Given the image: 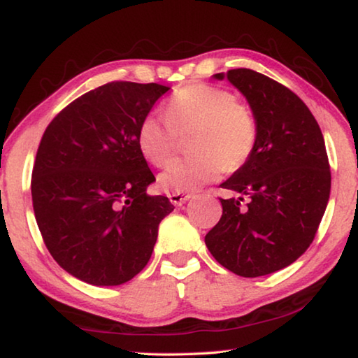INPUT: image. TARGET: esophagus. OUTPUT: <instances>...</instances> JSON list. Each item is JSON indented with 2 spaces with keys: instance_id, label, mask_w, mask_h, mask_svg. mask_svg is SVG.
I'll use <instances>...</instances> for the list:
<instances>
[{
  "instance_id": "34e87169",
  "label": "esophagus",
  "mask_w": 358,
  "mask_h": 358,
  "mask_svg": "<svg viewBox=\"0 0 358 358\" xmlns=\"http://www.w3.org/2000/svg\"><path fill=\"white\" fill-rule=\"evenodd\" d=\"M167 197H169V201H171V203L175 205V207H181V205L186 203L191 199L189 194H180V192H171Z\"/></svg>"
}]
</instances>
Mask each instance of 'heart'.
Wrapping results in <instances>:
<instances>
[{
  "label": "heart",
  "mask_w": 358,
  "mask_h": 358,
  "mask_svg": "<svg viewBox=\"0 0 358 358\" xmlns=\"http://www.w3.org/2000/svg\"><path fill=\"white\" fill-rule=\"evenodd\" d=\"M178 136H192L191 157H177L157 177L167 192L191 194L245 167L256 153L259 129L252 110L232 92L210 83H189L177 90L166 115L148 113L137 131V145L150 164L162 166L173 156Z\"/></svg>",
  "instance_id": "b5f03b06"
}]
</instances>
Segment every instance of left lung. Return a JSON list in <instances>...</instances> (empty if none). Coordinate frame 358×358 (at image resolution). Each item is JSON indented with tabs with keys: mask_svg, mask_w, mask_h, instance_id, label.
I'll return each mask as SVG.
<instances>
[{
	"mask_svg": "<svg viewBox=\"0 0 358 358\" xmlns=\"http://www.w3.org/2000/svg\"><path fill=\"white\" fill-rule=\"evenodd\" d=\"M238 88L256 117V153L221 187L222 216L205 245L232 273L256 278L295 262L316 237L330 197L324 136L299 96L252 69L215 74Z\"/></svg>",
	"mask_w": 358,
	"mask_h": 358,
	"instance_id": "left-lung-1",
	"label": "left lung"
}]
</instances>
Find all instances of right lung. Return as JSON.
Here are the masks:
<instances>
[{"label":"right lung","instance_id":"right-lung-1","mask_svg":"<svg viewBox=\"0 0 358 358\" xmlns=\"http://www.w3.org/2000/svg\"><path fill=\"white\" fill-rule=\"evenodd\" d=\"M169 90L106 83L64 107L41 138L31 175L36 222L52 257L77 280L120 286L148 264L173 205L147 194L155 175L137 131Z\"/></svg>","mask_w":358,"mask_h":358}]
</instances>
